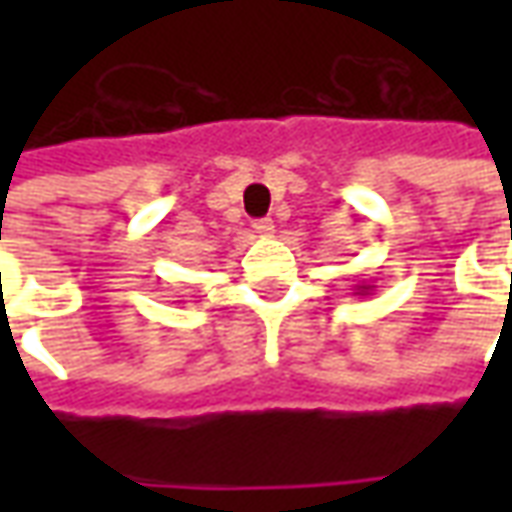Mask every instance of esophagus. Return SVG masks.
<instances>
[{
  "label": "esophagus",
  "instance_id": "esophagus-1",
  "mask_svg": "<svg viewBox=\"0 0 512 512\" xmlns=\"http://www.w3.org/2000/svg\"><path fill=\"white\" fill-rule=\"evenodd\" d=\"M252 227H255L257 235H271V233H274V222H271V219H257Z\"/></svg>",
  "mask_w": 512,
  "mask_h": 512
}]
</instances>
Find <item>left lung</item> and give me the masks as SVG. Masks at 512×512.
Masks as SVG:
<instances>
[{
  "mask_svg": "<svg viewBox=\"0 0 512 512\" xmlns=\"http://www.w3.org/2000/svg\"><path fill=\"white\" fill-rule=\"evenodd\" d=\"M354 290H356L354 296H370V293L376 290V285H365V282H362V285H356Z\"/></svg>",
  "mask_w": 512,
  "mask_h": 512,
  "instance_id": "8db88e82",
  "label": "left lung"
}]
</instances>
